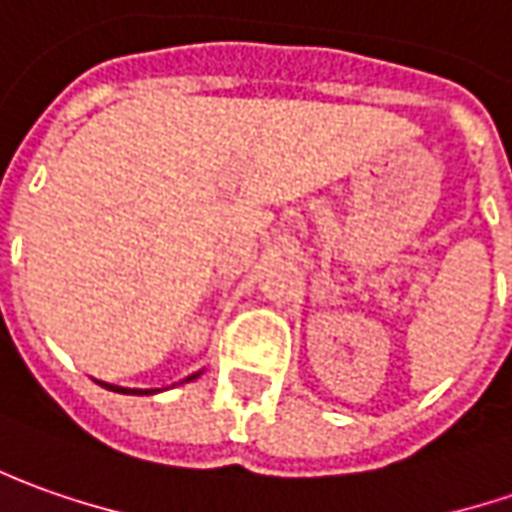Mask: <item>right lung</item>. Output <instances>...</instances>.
I'll return each mask as SVG.
<instances>
[{
    "mask_svg": "<svg viewBox=\"0 0 512 512\" xmlns=\"http://www.w3.org/2000/svg\"><path fill=\"white\" fill-rule=\"evenodd\" d=\"M201 377V371H195V374H189L186 379H181L178 385H184V382H192V379ZM98 382V379H96ZM98 385H104V388H110V391H118V394H133V397H150V394H161L164 388H121V385H113V382H98Z\"/></svg>",
    "mask_w": 512,
    "mask_h": 512,
    "instance_id": "right-lung-1",
    "label": "right lung"
}]
</instances>
